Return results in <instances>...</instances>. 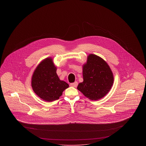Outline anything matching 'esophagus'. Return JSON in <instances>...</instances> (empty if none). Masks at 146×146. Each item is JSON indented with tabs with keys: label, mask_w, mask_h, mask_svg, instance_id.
I'll return each instance as SVG.
<instances>
[{
	"label": "esophagus",
	"mask_w": 146,
	"mask_h": 146,
	"mask_svg": "<svg viewBox=\"0 0 146 146\" xmlns=\"http://www.w3.org/2000/svg\"><path fill=\"white\" fill-rule=\"evenodd\" d=\"M78 85V82H75L74 83H73L70 84V86H72V87H74V88H76Z\"/></svg>",
	"instance_id": "1"
}]
</instances>
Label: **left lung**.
Instances as JSON below:
<instances>
[{
	"label": "left lung",
	"instance_id": "1",
	"mask_svg": "<svg viewBox=\"0 0 146 146\" xmlns=\"http://www.w3.org/2000/svg\"><path fill=\"white\" fill-rule=\"evenodd\" d=\"M83 82L77 89L85 97L96 101L104 97L111 89L114 76L109 65L98 56L90 54L83 65Z\"/></svg>",
	"mask_w": 146,
	"mask_h": 146
}]
</instances>
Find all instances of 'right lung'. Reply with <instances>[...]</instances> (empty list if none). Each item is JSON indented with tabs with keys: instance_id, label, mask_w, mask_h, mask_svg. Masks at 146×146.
<instances>
[{
	"instance_id": "obj_1",
	"label": "right lung",
	"mask_w": 146,
	"mask_h": 146,
	"mask_svg": "<svg viewBox=\"0 0 146 146\" xmlns=\"http://www.w3.org/2000/svg\"><path fill=\"white\" fill-rule=\"evenodd\" d=\"M52 58L47 57L37 66L33 73L31 86L35 94L46 102L58 100L69 85L60 79Z\"/></svg>"
}]
</instances>
